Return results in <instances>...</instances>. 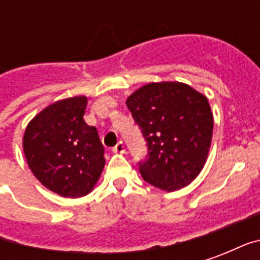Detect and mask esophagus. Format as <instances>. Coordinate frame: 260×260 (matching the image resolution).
Listing matches in <instances>:
<instances>
[{
	"instance_id": "esophagus-1",
	"label": "esophagus",
	"mask_w": 260,
	"mask_h": 260,
	"mask_svg": "<svg viewBox=\"0 0 260 260\" xmlns=\"http://www.w3.org/2000/svg\"><path fill=\"white\" fill-rule=\"evenodd\" d=\"M113 152L114 153H118V154H122V153H125V146L122 142H118L115 146L113 147Z\"/></svg>"
}]
</instances>
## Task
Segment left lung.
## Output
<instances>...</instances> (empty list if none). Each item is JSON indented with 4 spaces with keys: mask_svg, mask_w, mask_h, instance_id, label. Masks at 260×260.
I'll list each match as a JSON object with an SVG mask.
<instances>
[{
    "mask_svg": "<svg viewBox=\"0 0 260 260\" xmlns=\"http://www.w3.org/2000/svg\"><path fill=\"white\" fill-rule=\"evenodd\" d=\"M147 142L143 180L171 192L189 185L206 163L213 135L207 97L181 82L147 83L126 99Z\"/></svg>",
    "mask_w": 260,
    "mask_h": 260,
    "instance_id": "left-lung-1",
    "label": "left lung"
}]
</instances>
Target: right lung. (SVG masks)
Masks as SVG:
<instances>
[{
	"label": "right lung",
	"mask_w": 260,
	"mask_h": 260,
	"mask_svg": "<svg viewBox=\"0 0 260 260\" xmlns=\"http://www.w3.org/2000/svg\"><path fill=\"white\" fill-rule=\"evenodd\" d=\"M87 97L58 100L27 124L23 152L31 173L50 191L80 198L93 191L104 169L97 129L85 122Z\"/></svg>",
	"instance_id": "1"
}]
</instances>
